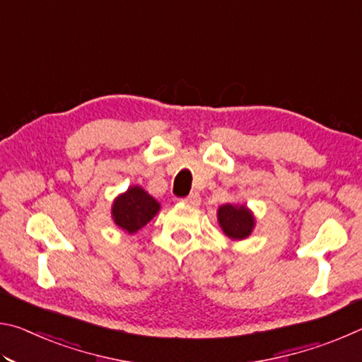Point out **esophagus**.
<instances>
[{"mask_svg": "<svg viewBox=\"0 0 362 362\" xmlns=\"http://www.w3.org/2000/svg\"><path fill=\"white\" fill-rule=\"evenodd\" d=\"M183 203H187V204H189V206H199L201 204V196H199V193H189L187 198H183L182 199Z\"/></svg>", "mask_w": 362, "mask_h": 362, "instance_id": "34e87169", "label": "esophagus"}]
</instances>
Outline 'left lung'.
I'll list each match as a JSON object with an SVG mask.
<instances>
[{"label": "left lung", "mask_w": 362, "mask_h": 362, "mask_svg": "<svg viewBox=\"0 0 362 362\" xmlns=\"http://www.w3.org/2000/svg\"><path fill=\"white\" fill-rule=\"evenodd\" d=\"M217 216L223 233L233 240H244L254 228V216L246 206L225 204L220 207Z\"/></svg>", "instance_id": "left-lung-1"}]
</instances>
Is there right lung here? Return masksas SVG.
Instances as JSON below:
<instances>
[{
  "label": "right lung",
  "mask_w": 362,
  "mask_h": 362,
  "mask_svg": "<svg viewBox=\"0 0 362 362\" xmlns=\"http://www.w3.org/2000/svg\"><path fill=\"white\" fill-rule=\"evenodd\" d=\"M159 204L140 187H131L115 199L112 216L115 223L127 233H136L156 216Z\"/></svg>",
  "instance_id": "obj_1"
}]
</instances>
